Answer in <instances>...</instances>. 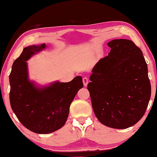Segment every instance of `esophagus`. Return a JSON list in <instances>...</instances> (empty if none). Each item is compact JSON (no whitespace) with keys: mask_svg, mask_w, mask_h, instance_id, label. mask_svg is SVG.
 <instances>
[{"mask_svg":"<svg viewBox=\"0 0 157 157\" xmlns=\"http://www.w3.org/2000/svg\"><path fill=\"white\" fill-rule=\"evenodd\" d=\"M82 82H83V84H84V86H86L89 83V79L86 77H83Z\"/></svg>","mask_w":157,"mask_h":157,"instance_id":"34e87169","label":"esophagus"}]
</instances>
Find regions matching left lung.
I'll return each mask as SVG.
<instances>
[{
	"instance_id": "1",
	"label": "left lung",
	"mask_w": 157,
	"mask_h": 157,
	"mask_svg": "<svg viewBox=\"0 0 157 157\" xmlns=\"http://www.w3.org/2000/svg\"><path fill=\"white\" fill-rule=\"evenodd\" d=\"M107 45L111 51L93 68L87 89L100 122L126 129L136 124L148 107L151 95L148 67L132 41L113 40Z\"/></svg>"
}]
</instances>
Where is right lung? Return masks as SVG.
Segmentation results:
<instances>
[{"instance_id": "add662e5", "label": "right lung", "mask_w": 157, "mask_h": 157, "mask_svg": "<svg viewBox=\"0 0 157 157\" xmlns=\"http://www.w3.org/2000/svg\"><path fill=\"white\" fill-rule=\"evenodd\" d=\"M46 47L42 44L24 48L14 61L9 75V99L13 112L24 126L37 134H49L63 126L70 105L83 87L80 76L68 82L56 81L44 86L29 81L26 62Z\"/></svg>"}]
</instances>
